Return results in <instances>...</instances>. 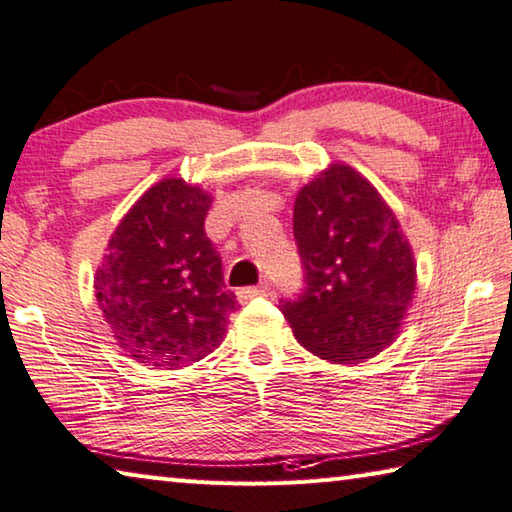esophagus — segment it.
<instances>
[{
  "mask_svg": "<svg viewBox=\"0 0 512 512\" xmlns=\"http://www.w3.org/2000/svg\"><path fill=\"white\" fill-rule=\"evenodd\" d=\"M236 294L240 303H247L256 297H267V294H270V285H249V288H240Z\"/></svg>",
  "mask_w": 512,
  "mask_h": 512,
  "instance_id": "34e87169",
  "label": "esophagus"
}]
</instances>
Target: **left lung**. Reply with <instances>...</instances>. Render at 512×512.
Listing matches in <instances>:
<instances>
[{"mask_svg":"<svg viewBox=\"0 0 512 512\" xmlns=\"http://www.w3.org/2000/svg\"><path fill=\"white\" fill-rule=\"evenodd\" d=\"M294 242L303 288L281 299L294 337L337 364L387 348L414 297L416 265L380 193L353 168L335 164L299 191Z\"/></svg>","mask_w":512,"mask_h":512,"instance_id":"obj_1","label":"left lung"}]
</instances>
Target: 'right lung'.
I'll list each match as a JSON object with an SVG mask.
<instances>
[{
  "mask_svg": "<svg viewBox=\"0 0 512 512\" xmlns=\"http://www.w3.org/2000/svg\"><path fill=\"white\" fill-rule=\"evenodd\" d=\"M211 197L182 179L141 195L116 227L96 272V301L114 337L146 366L200 362L227 333L236 294L204 231Z\"/></svg>",
  "mask_w": 512,
  "mask_h": 512,
  "instance_id": "add662e5",
  "label": "right lung"
}]
</instances>
